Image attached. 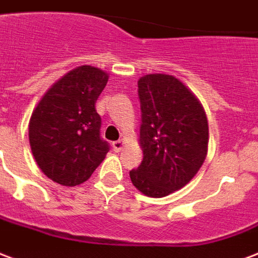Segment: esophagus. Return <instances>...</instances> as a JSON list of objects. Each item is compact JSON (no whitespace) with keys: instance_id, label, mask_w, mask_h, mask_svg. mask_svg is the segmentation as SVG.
Listing matches in <instances>:
<instances>
[{"instance_id":"obj_1","label":"esophagus","mask_w":258,"mask_h":258,"mask_svg":"<svg viewBox=\"0 0 258 258\" xmlns=\"http://www.w3.org/2000/svg\"><path fill=\"white\" fill-rule=\"evenodd\" d=\"M123 141L122 140H118V141H114L113 143V150L115 151V152H119V151L123 150Z\"/></svg>"}]
</instances>
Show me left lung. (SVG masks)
Masks as SVG:
<instances>
[{"label":"left lung","mask_w":258,"mask_h":258,"mask_svg":"<svg viewBox=\"0 0 258 258\" xmlns=\"http://www.w3.org/2000/svg\"><path fill=\"white\" fill-rule=\"evenodd\" d=\"M137 84L144 156L129 175L143 195L159 199L185 186L203 166L208 119L200 100L177 77L145 75Z\"/></svg>","instance_id":"left-lung-1"}]
</instances>
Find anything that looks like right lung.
I'll list each match as a JSON object with an SVG mask.
<instances>
[{
	"mask_svg": "<svg viewBox=\"0 0 258 258\" xmlns=\"http://www.w3.org/2000/svg\"><path fill=\"white\" fill-rule=\"evenodd\" d=\"M107 80L99 68H76L54 83L32 111L31 151L44 175L59 185L87 181L110 150L100 137L102 119L95 110Z\"/></svg>",
	"mask_w": 258,
	"mask_h": 258,
	"instance_id": "add662e5",
	"label": "right lung"
}]
</instances>
